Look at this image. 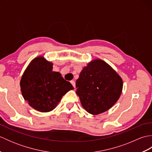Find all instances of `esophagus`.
<instances>
[{
    "label": "esophagus",
    "mask_w": 152,
    "mask_h": 152,
    "mask_svg": "<svg viewBox=\"0 0 152 152\" xmlns=\"http://www.w3.org/2000/svg\"><path fill=\"white\" fill-rule=\"evenodd\" d=\"M70 83H72V86L74 87V89H75V88H76V83H75V82H74V81H73V80H72V81H71V82H70Z\"/></svg>",
    "instance_id": "1"
}]
</instances>
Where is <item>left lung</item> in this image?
Returning <instances> with one entry per match:
<instances>
[{
    "label": "left lung",
    "mask_w": 152,
    "mask_h": 152,
    "mask_svg": "<svg viewBox=\"0 0 152 152\" xmlns=\"http://www.w3.org/2000/svg\"><path fill=\"white\" fill-rule=\"evenodd\" d=\"M123 80L113 68L100 59L90 61L76 80V94L82 107L89 114L106 112L118 101L123 90Z\"/></svg>",
    "instance_id": "8db88e82"
}]
</instances>
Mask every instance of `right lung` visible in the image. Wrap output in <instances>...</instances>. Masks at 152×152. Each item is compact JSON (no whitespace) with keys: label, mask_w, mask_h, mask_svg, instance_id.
Instances as JSON below:
<instances>
[{"label":"right lung","mask_w":152,"mask_h":152,"mask_svg":"<svg viewBox=\"0 0 152 152\" xmlns=\"http://www.w3.org/2000/svg\"><path fill=\"white\" fill-rule=\"evenodd\" d=\"M19 84L25 101L40 112L52 111L63 96L74 89L60 72L53 71V63L43 56L36 57L31 61Z\"/></svg>","instance_id":"right-lung-1"}]
</instances>
